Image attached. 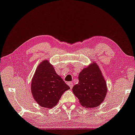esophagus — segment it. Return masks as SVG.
<instances>
[{"instance_id":"34e87169","label":"esophagus","mask_w":135,"mask_h":135,"mask_svg":"<svg viewBox=\"0 0 135 135\" xmlns=\"http://www.w3.org/2000/svg\"><path fill=\"white\" fill-rule=\"evenodd\" d=\"M68 85H69V86H70V88H72V87L73 86V84L72 82H69L68 83Z\"/></svg>"}]
</instances>
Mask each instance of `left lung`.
<instances>
[{"instance_id":"1","label":"left lung","mask_w":135,"mask_h":135,"mask_svg":"<svg viewBox=\"0 0 135 135\" xmlns=\"http://www.w3.org/2000/svg\"><path fill=\"white\" fill-rule=\"evenodd\" d=\"M78 84L72 91L81 105L86 108H95L103 101L107 95V84L98 66L93 63L79 73Z\"/></svg>"}]
</instances>
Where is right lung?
Instances as JSON below:
<instances>
[{"mask_svg": "<svg viewBox=\"0 0 135 135\" xmlns=\"http://www.w3.org/2000/svg\"><path fill=\"white\" fill-rule=\"evenodd\" d=\"M69 89V86L58 75L48 61H44L39 65L31 85L32 95L39 105L44 108H53L63 93Z\"/></svg>", "mask_w": 135, "mask_h": 135, "instance_id": "add662e5", "label": "right lung"}]
</instances>
